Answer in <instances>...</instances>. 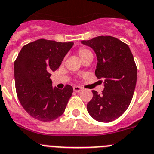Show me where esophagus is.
Segmentation results:
<instances>
[{
  "label": "esophagus",
  "instance_id": "34e87169",
  "mask_svg": "<svg viewBox=\"0 0 154 154\" xmlns=\"http://www.w3.org/2000/svg\"><path fill=\"white\" fill-rule=\"evenodd\" d=\"M83 90V88H81V87H77V86H74L73 87V91L75 92H80Z\"/></svg>",
  "mask_w": 154,
  "mask_h": 154
}]
</instances>
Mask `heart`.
<instances>
[{"label": "heart", "instance_id": "heart-1", "mask_svg": "<svg viewBox=\"0 0 154 154\" xmlns=\"http://www.w3.org/2000/svg\"><path fill=\"white\" fill-rule=\"evenodd\" d=\"M77 55L82 61L85 60V59L88 58V57L93 58V53H91V51L85 47H81L77 50Z\"/></svg>", "mask_w": 154, "mask_h": 154}]
</instances>
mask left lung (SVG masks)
Instances as JSON below:
<instances>
[{
    "label": "left lung",
    "instance_id": "1",
    "mask_svg": "<svg viewBox=\"0 0 154 154\" xmlns=\"http://www.w3.org/2000/svg\"><path fill=\"white\" fill-rule=\"evenodd\" d=\"M81 42L95 52V76L103 79L105 85L101 94L92 91L93 97L87 105L88 113L97 122L114 121L126 111L134 94L137 67L133 54L127 44L110 35Z\"/></svg>",
    "mask_w": 154,
    "mask_h": 154
}]
</instances>
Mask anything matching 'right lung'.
I'll use <instances>...</instances> for the list:
<instances>
[{"instance_id":"1","label":"right lung","mask_w":154,"mask_h":154,"mask_svg":"<svg viewBox=\"0 0 154 154\" xmlns=\"http://www.w3.org/2000/svg\"><path fill=\"white\" fill-rule=\"evenodd\" d=\"M73 42L44 38L25 45L14 61L16 93L21 105L32 117L53 121L63 115L73 90L52 87V71L60 66Z\"/></svg>"}]
</instances>
